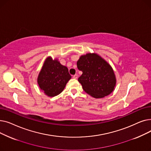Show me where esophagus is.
<instances>
[{"label": "esophagus", "instance_id": "34e87169", "mask_svg": "<svg viewBox=\"0 0 151 151\" xmlns=\"http://www.w3.org/2000/svg\"><path fill=\"white\" fill-rule=\"evenodd\" d=\"M78 75H73V78H74V79H77L78 78Z\"/></svg>", "mask_w": 151, "mask_h": 151}]
</instances>
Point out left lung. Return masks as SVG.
I'll return each instance as SVG.
<instances>
[{"mask_svg":"<svg viewBox=\"0 0 151 151\" xmlns=\"http://www.w3.org/2000/svg\"><path fill=\"white\" fill-rule=\"evenodd\" d=\"M77 67L83 71L78 81L91 97L104 98L114 90L116 78L113 69L99 54L89 52L81 55L77 61Z\"/></svg>","mask_w":151,"mask_h":151,"instance_id":"left-lung-1","label":"left lung"}]
</instances>
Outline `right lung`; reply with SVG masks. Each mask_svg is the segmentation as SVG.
<instances>
[{"label":"right lung","instance_id":"obj_1","mask_svg":"<svg viewBox=\"0 0 151 151\" xmlns=\"http://www.w3.org/2000/svg\"><path fill=\"white\" fill-rule=\"evenodd\" d=\"M71 78L68 68L62 65L58 59L47 57L40 71L37 83L46 96L55 97L60 93Z\"/></svg>","mask_w":151,"mask_h":151}]
</instances>
